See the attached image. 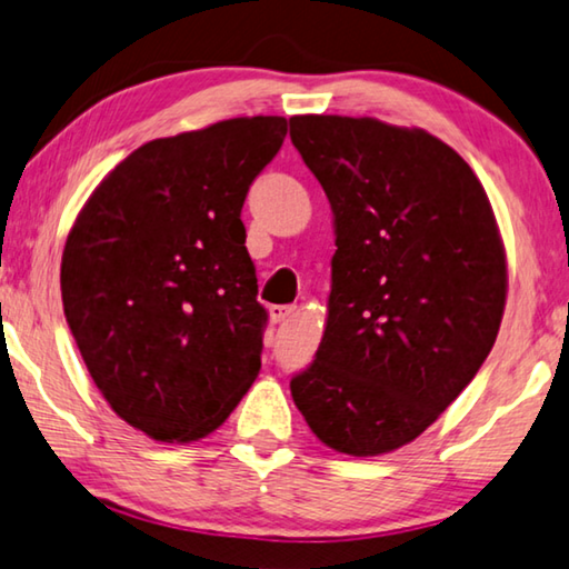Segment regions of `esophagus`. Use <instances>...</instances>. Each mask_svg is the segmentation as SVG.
I'll return each instance as SVG.
<instances>
[{"label": "esophagus", "mask_w": 569, "mask_h": 569, "mask_svg": "<svg viewBox=\"0 0 569 569\" xmlns=\"http://www.w3.org/2000/svg\"><path fill=\"white\" fill-rule=\"evenodd\" d=\"M293 311H296L293 306H270V321L283 323L288 317H291Z\"/></svg>", "instance_id": "obj_1"}]
</instances>
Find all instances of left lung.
Returning <instances> with one entry per match:
<instances>
[{"label":"left lung","mask_w":569,"mask_h":569,"mask_svg":"<svg viewBox=\"0 0 569 569\" xmlns=\"http://www.w3.org/2000/svg\"><path fill=\"white\" fill-rule=\"evenodd\" d=\"M337 228L327 331L291 377L321 443L380 456L438 420L489 357L507 258L473 169L430 133L291 116Z\"/></svg>","instance_id":"8db88e82"}]
</instances>
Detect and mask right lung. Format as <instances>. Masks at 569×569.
<instances>
[{
  "label": "right lung",
  "mask_w": 569,
  "mask_h": 569,
  "mask_svg": "<svg viewBox=\"0 0 569 569\" xmlns=\"http://www.w3.org/2000/svg\"><path fill=\"white\" fill-rule=\"evenodd\" d=\"M283 139L286 119L252 116L143 143L70 230L68 327L113 412L149 438H204L256 380L268 311L240 212Z\"/></svg>",
  "instance_id": "right-lung-1"
}]
</instances>
